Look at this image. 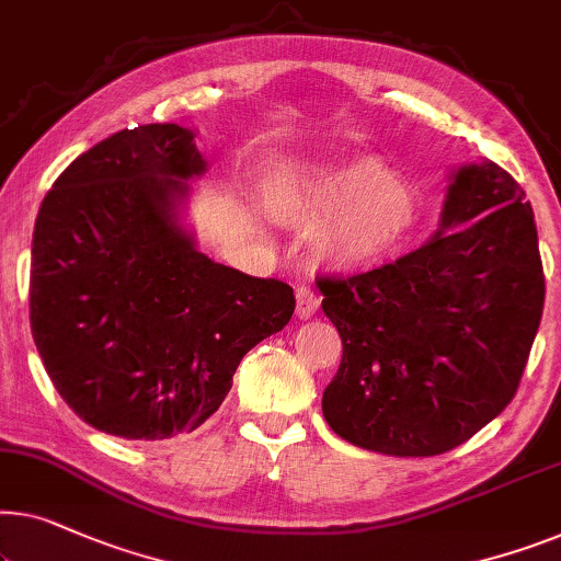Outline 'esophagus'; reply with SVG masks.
I'll return each mask as SVG.
<instances>
[{
	"instance_id": "34e87169",
	"label": "esophagus",
	"mask_w": 561,
	"mask_h": 561,
	"mask_svg": "<svg viewBox=\"0 0 561 561\" xmlns=\"http://www.w3.org/2000/svg\"><path fill=\"white\" fill-rule=\"evenodd\" d=\"M319 304H321V298L316 296L308 286H300L296 290V316L298 319H311V316L319 311Z\"/></svg>"
}]
</instances>
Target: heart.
Wrapping results in <instances>:
<instances>
[{
  "mask_svg": "<svg viewBox=\"0 0 561 561\" xmlns=\"http://www.w3.org/2000/svg\"><path fill=\"white\" fill-rule=\"evenodd\" d=\"M283 225L316 232V255L339 271H362L392 257L420 220L417 192L379 159L300 169L267 190Z\"/></svg>",
  "mask_w": 561,
  "mask_h": 561,
  "instance_id": "heart-1",
  "label": "heart"
}]
</instances>
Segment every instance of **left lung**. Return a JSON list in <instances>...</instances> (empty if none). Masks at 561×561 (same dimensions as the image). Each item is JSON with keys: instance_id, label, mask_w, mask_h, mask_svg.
<instances>
[{"instance_id": "8db88e82", "label": "left lung", "mask_w": 561, "mask_h": 561, "mask_svg": "<svg viewBox=\"0 0 561 561\" xmlns=\"http://www.w3.org/2000/svg\"><path fill=\"white\" fill-rule=\"evenodd\" d=\"M316 286L344 344L321 400L329 427L385 456H440L499 417L522 381L543 311L534 209L499 164L462 167L433 240Z\"/></svg>"}]
</instances>
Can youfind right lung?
Returning a JSON list of instances; mask_svg holds the SVG:
<instances>
[{
    "instance_id": "add662e5",
    "label": "right lung",
    "mask_w": 561,
    "mask_h": 561,
    "mask_svg": "<svg viewBox=\"0 0 561 561\" xmlns=\"http://www.w3.org/2000/svg\"><path fill=\"white\" fill-rule=\"evenodd\" d=\"M207 164L194 131L146 124L72 161L32 234L30 327L55 389L126 440L192 433L242 356L290 321L294 288L209 261L176 207Z\"/></svg>"
}]
</instances>
